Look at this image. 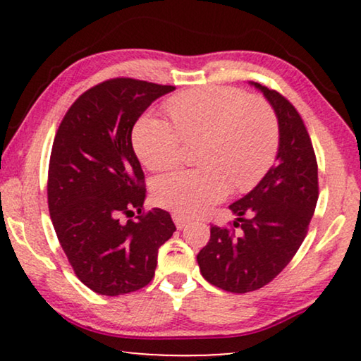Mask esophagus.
<instances>
[{
	"instance_id": "34e87169",
	"label": "esophagus",
	"mask_w": 361,
	"mask_h": 361,
	"mask_svg": "<svg viewBox=\"0 0 361 361\" xmlns=\"http://www.w3.org/2000/svg\"><path fill=\"white\" fill-rule=\"evenodd\" d=\"M172 220H174V224H176V226L179 230H182L184 228V226H187V224H189V219H187V216H184V215H179V214H174L172 215Z\"/></svg>"
}]
</instances>
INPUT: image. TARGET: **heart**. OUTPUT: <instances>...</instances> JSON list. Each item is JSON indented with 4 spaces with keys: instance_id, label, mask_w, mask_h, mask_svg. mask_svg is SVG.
I'll return each mask as SVG.
<instances>
[{
    "instance_id": "heart-1",
    "label": "heart",
    "mask_w": 361,
    "mask_h": 361,
    "mask_svg": "<svg viewBox=\"0 0 361 361\" xmlns=\"http://www.w3.org/2000/svg\"><path fill=\"white\" fill-rule=\"evenodd\" d=\"M176 125L146 115L133 130V146L142 164L162 171L180 162L187 142L205 141L200 162L207 169L177 171L152 184L156 204L180 215H200L224 200L230 180L253 187L273 164L279 133L273 111L238 88L205 87L169 102Z\"/></svg>"
}]
</instances>
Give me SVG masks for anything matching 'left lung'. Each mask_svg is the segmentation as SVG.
<instances>
[{
	"label": "left lung",
	"mask_w": 361,
	"mask_h": 361,
	"mask_svg": "<svg viewBox=\"0 0 361 361\" xmlns=\"http://www.w3.org/2000/svg\"><path fill=\"white\" fill-rule=\"evenodd\" d=\"M263 93L278 118L276 164L253 190L230 205L240 235L212 226L210 240L197 255L210 284L245 294L271 283L298 253L319 199L317 161L298 110L276 90L250 82Z\"/></svg>",
	"instance_id": "8db88e82"
}]
</instances>
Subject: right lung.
<instances>
[{
	"mask_svg": "<svg viewBox=\"0 0 361 361\" xmlns=\"http://www.w3.org/2000/svg\"><path fill=\"white\" fill-rule=\"evenodd\" d=\"M172 85L113 78L87 90L59 126L49 162L54 230L77 278L93 293L120 295L151 283L157 250L176 231L169 212L141 214L145 174L131 131ZM138 212L137 221L122 220Z\"/></svg>",
	"mask_w": 361,
	"mask_h": 361,
	"instance_id": "right-lung-1",
	"label": "right lung"
}]
</instances>
